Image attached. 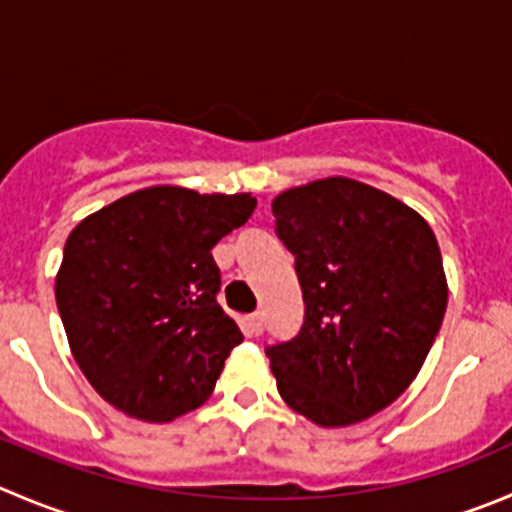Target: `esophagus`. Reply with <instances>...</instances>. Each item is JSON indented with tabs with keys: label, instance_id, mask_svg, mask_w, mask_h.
Instances as JSON below:
<instances>
[{
	"label": "esophagus",
	"instance_id": "esophagus-1",
	"mask_svg": "<svg viewBox=\"0 0 512 512\" xmlns=\"http://www.w3.org/2000/svg\"><path fill=\"white\" fill-rule=\"evenodd\" d=\"M262 312H252L250 317H247V327H250V332L252 335H260L262 332Z\"/></svg>",
	"mask_w": 512,
	"mask_h": 512
}]
</instances>
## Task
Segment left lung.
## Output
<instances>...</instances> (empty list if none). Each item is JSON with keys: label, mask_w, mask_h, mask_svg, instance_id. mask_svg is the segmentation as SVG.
Segmentation results:
<instances>
[{"label": "left lung", "mask_w": 512, "mask_h": 512, "mask_svg": "<svg viewBox=\"0 0 512 512\" xmlns=\"http://www.w3.org/2000/svg\"><path fill=\"white\" fill-rule=\"evenodd\" d=\"M295 255L305 322L267 347L277 390L320 428L372 418L408 390L448 307L428 222L388 192L325 177L272 200Z\"/></svg>", "instance_id": "8db88e82"}]
</instances>
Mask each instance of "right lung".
<instances>
[{
  "label": "right lung",
  "mask_w": 512,
  "mask_h": 512,
  "mask_svg": "<svg viewBox=\"0 0 512 512\" xmlns=\"http://www.w3.org/2000/svg\"><path fill=\"white\" fill-rule=\"evenodd\" d=\"M257 200L147 187L67 237L54 295L69 347L94 390L147 423L200 408L215 390L237 322L217 302L212 247L245 225Z\"/></svg>",
  "instance_id": "1"
}]
</instances>
